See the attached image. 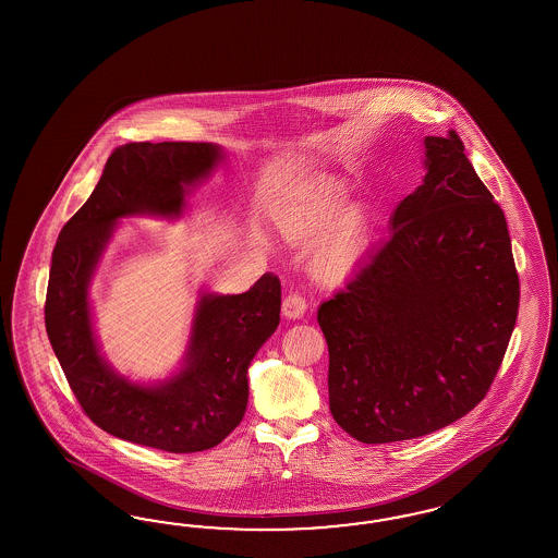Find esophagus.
Returning a JSON list of instances; mask_svg holds the SVG:
<instances>
[{
  "instance_id": "obj_1",
  "label": "esophagus",
  "mask_w": 558,
  "mask_h": 558,
  "mask_svg": "<svg viewBox=\"0 0 558 558\" xmlns=\"http://www.w3.org/2000/svg\"><path fill=\"white\" fill-rule=\"evenodd\" d=\"M306 311V301L301 292H288L282 301V313L287 319H301Z\"/></svg>"
}]
</instances>
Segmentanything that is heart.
Instances as JSON below:
<instances>
[{"label":"heart","mask_w":558,"mask_h":558,"mask_svg":"<svg viewBox=\"0 0 558 558\" xmlns=\"http://www.w3.org/2000/svg\"><path fill=\"white\" fill-rule=\"evenodd\" d=\"M343 201H345V190L341 187H333L315 196L311 203L303 206V210H299L292 219H288V235L299 236V239L317 235L331 219L336 218ZM368 239H371L368 210L360 204L348 206L325 231V235L317 241L311 255V270L323 280L343 276L345 271L352 270L355 262L362 257L368 245Z\"/></svg>","instance_id":"heart-1"}]
</instances>
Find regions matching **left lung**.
Wrapping results in <instances>:
<instances>
[{"instance_id": "8db88e82", "label": "left lung", "mask_w": 558, "mask_h": 558, "mask_svg": "<svg viewBox=\"0 0 558 558\" xmlns=\"http://www.w3.org/2000/svg\"><path fill=\"white\" fill-rule=\"evenodd\" d=\"M425 178L390 236L319 306L329 409L352 438H422L489 392L518 319L520 278L506 215L464 145L425 136Z\"/></svg>"}]
</instances>
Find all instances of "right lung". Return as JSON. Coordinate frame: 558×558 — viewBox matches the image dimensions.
Instances as JSON below:
<instances>
[{
	"instance_id": "obj_1",
	"label": "right lung",
	"mask_w": 558,
	"mask_h": 558,
	"mask_svg": "<svg viewBox=\"0 0 558 558\" xmlns=\"http://www.w3.org/2000/svg\"><path fill=\"white\" fill-rule=\"evenodd\" d=\"M220 159L222 149L213 143L122 145L52 252L45 325L85 415L117 438L173 454L208 450L243 420L247 368L280 323L278 276L264 274L243 294H201L184 368L153 387L131 383L101 357L87 288L119 219H178L190 187Z\"/></svg>"
}]
</instances>
